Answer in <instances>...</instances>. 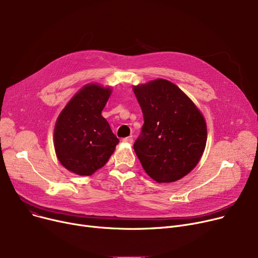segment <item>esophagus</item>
<instances>
[{"label":"esophagus","mask_w":258,"mask_h":258,"mask_svg":"<svg viewBox=\"0 0 258 258\" xmlns=\"http://www.w3.org/2000/svg\"><path fill=\"white\" fill-rule=\"evenodd\" d=\"M133 141H134V139H133V136H130V137H125V138L122 139V142H124V143H133Z\"/></svg>","instance_id":"1"}]
</instances>
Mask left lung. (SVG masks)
I'll return each mask as SVG.
<instances>
[{"label": "left lung", "instance_id": "obj_1", "mask_svg": "<svg viewBox=\"0 0 258 258\" xmlns=\"http://www.w3.org/2000/svg\"><path fill=\"white\" fill-rule=\"evenodd\" d=\"M144 123L134 150L158 183L182 179L199 163L207 141L204 117L177 86L165 79L133 88Z\"/></svg>", "mask_w": 258, "mask_h": 258}]
</instances>
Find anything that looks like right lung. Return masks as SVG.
Returning a JSON list of instances; mask_svg holds the SVG:
<instances>
[{"instance_id":"obj_1","label":"right lung","mask_w":258,"mask_h":258,"mask_svg":"<svg viewBox=\"0 0 258 258\" xmlns=\"http://www.w3.org/2000/svg\"><path fill=\"white\" fill-rule=\"evenodd\" d=\"M110 88L89 84L77 92L59 114L54 128V147L63 167L91 175L105 165L119 139L101 112Z\"/></svg>"}]
</instances>
